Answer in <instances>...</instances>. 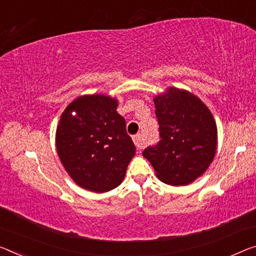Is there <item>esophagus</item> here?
I'll return each mask as SVG.
<instances>
[{
    "label": "esophagus",
    "mask_w": 256,
    "mask_h": 256,
    "mask_svg": "<svg viewBox=\"0 0 256 256\" xmlns=\"http://www.w3.org/2000/svg\"><path fill=\"white\" fill-rule=\"evenodd\" d=\"M132 140H134V143H135L136 148H138V150H142V148H144V142H143V138H142L140 134H137V135L134 136Z\"/></svg>",
    "instance_id": "1"
}]
</instances>
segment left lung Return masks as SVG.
Masks as SVG:
<instances>
[{"label":"left lung","instance_id":"left-lung-1","mask_svg":"<svg viewBox=\"0 0 256 256\" xmlns=\"http://www.w3.org/2000/svg\"><path fill=\"white\" fill-rule=\"evenodd\" d=\"M160 140L143 156L156 175L169 186H188L200 178L214 160L218 127L210 108L184 89L169 87L153 98Z\"/></svg>","mask_w":256,"mask_h":256}]
</instances>
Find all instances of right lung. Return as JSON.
<instances>
[{"label": "right lung", "instance_id": "obj_1", "mask_svg": "<svg viewBox=\"0 0 256 256\" xmlns=\"http://www.w3.org/2000/svg\"><path fill=\"white\" fill-rule=\"evenodd\" d=\"M118 100L84 95L62 113L56 130L60 162L76 184L103 194L119 186L136 148L116 112Z\"/></svg>", "mask_w": 256, "mask_h": 256}]
</instances>
